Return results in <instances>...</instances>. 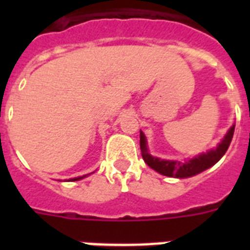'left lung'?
Wrapping results in <instances>:
<instances>
[{"label":"left lung","instance_id":"8db88e82","mask_svg":"<svg viewBox=\"0 0 250 250\" xmlns=\"http://www.w3.org/2000/svg\"><path fill=\"white\" fill-rule=\"evenodd\" d=\"M233 131H235V125L229 129V132L226 133V136L218 144L217 148L211 149L209 152L202 153V154H198L192 160L184 161V162L161 160V158H157V157H153L152 154H149L148 146H146V139H145L144 133L140 131L141 156L144 158L145 164L148 165L149 167H152L153 170H156L157 172H160V174L170 176V178H190V176L200 174L202 171H205L206 168L214 166L222 157L225 156V153L227 152V149L231 144V140H232Z\"/></svg>","mask_w":250,"mask_h":250}]
</instances>
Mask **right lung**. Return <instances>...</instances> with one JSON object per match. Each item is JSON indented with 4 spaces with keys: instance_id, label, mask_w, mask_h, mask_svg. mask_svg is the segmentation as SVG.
<instances>
[{
    "instance_id": "obj_1",
    "label": "right lung",
    "mask_w": 250,
    "mask_h": 250,
    "mask_svg": "<svg viewBox=\"0 0 250 250\" xmlns=\"http://www.w3.org/2000/svg\"><path fill=\"white\" fill-rule=\"evenodd\" d=\"M86 175H83V176H79V178H74V179H71V182L72 180H74V182H75V180H80V179H83V178H85Z\"/></svg>"
}]
</instances>
